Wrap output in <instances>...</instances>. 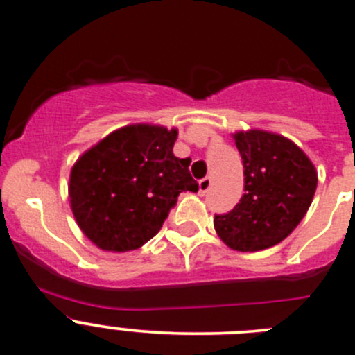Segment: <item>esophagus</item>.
<instances>
[{"instance_id":"obj_1","label":"esophagus","mask_w":355,"mask_h":355,"mask_svg":"<svg viewBox=\"0 0 355 355\" xmlns=\"http://www.w3.org/2000/svg\"><path fill=\"white\" fill-rule=\"evenodd\" d=\"M209 187H211V178L205 177V178H201V180H199V194L205 196L206 192L209 191Z\"/></svg>"}]
</instances>
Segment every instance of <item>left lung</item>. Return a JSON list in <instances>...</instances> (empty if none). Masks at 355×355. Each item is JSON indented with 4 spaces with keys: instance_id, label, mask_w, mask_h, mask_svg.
Here are the masks:
<instances>
[{
    "instance_id": "1",
    "label": "left lung",
    "mask_w": 355,
    "mask_h": 355,
    "mask_svg": "<svg viewBox=\"0 0 355 355\" xmlns=\"http://www.w3.org/2000/svg\"><path fill=\"white\" fill-rule=\"evenodd\" d=\"M234 140L244 166V194L213 223L232 250L260 251L281 243L302 222L315 194L318 171L286 137L250 130Z\"/></svg>"
}]
</instances>
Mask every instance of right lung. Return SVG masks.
<instances>
[{"label":"right lung","mask_w":355,"mask_h":355,"mask_svg":"<svg viewBox=\"0 0 355 355\" xmlns=\"http://www.w3.org/2000/svg\"><path fill=\"white\" fill-rule=\"evenodd\" d=\"M177 135L163 126L130 125L76 161L71 208L79 229L101 250H137L159 232L180 192H198L191 159L173 154Z\"/></svg>","instance_id":"obj_1"}]
</instances>
